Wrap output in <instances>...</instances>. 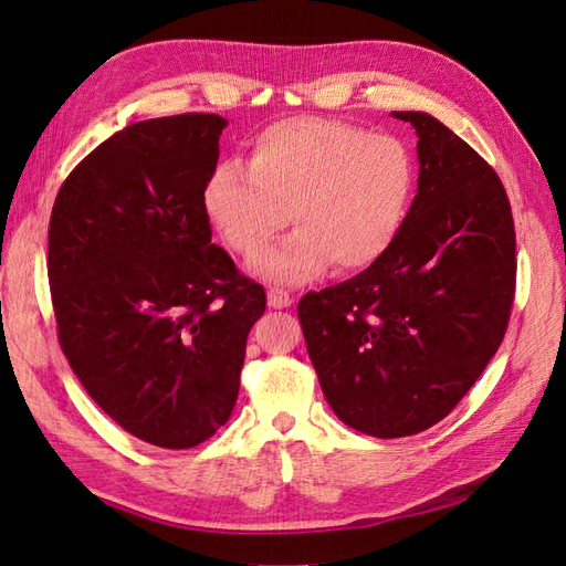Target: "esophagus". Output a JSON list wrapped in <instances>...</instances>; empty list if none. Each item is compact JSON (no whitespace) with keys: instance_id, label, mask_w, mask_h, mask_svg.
Listing matches in <instances>:
<instances>
[{"instance_id":"34e87169","label":"esophagus","mask_w":566,"mask_h":566,"mask_svg":"<svg viewBox=\"0 0 566 566\" xmlns=\"http://www.w3.org/2000/svg\"><path fill=\"white\" fill-rule=\"evenodd\" d=\"M266 300H269V306H273V310H285V306L295 304V295L287 293V290H283V287H269Z\"/></svg>"}]
</instances>
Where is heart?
Segmentation results:
<instances>
[{"label": "heart", "instance_id": "obj_1", "mask_svg": "<svg viewBox=\"0 0 566 566\" xmlns=\"http://www.w3.org/2000/svg\"><path fill=\"white\" fill-rule=\"evenodd\" d=\"M416 191V160L394 134L331 117H287L252 136L248 167L221 163L205 210L241 256L260 254L285 224L297 229L256 262L271 281L314 279L331 264L354 273L397 241Z\"/></svg>", "mask_w": 566, "mask_h": 566}]
</instances>
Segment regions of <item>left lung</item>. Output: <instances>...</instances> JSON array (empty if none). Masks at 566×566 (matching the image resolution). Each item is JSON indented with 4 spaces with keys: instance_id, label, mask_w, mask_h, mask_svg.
<instances>
[{
    "instance_id": "obj_1",
    "label": "left lung",
    "mask_w": 566,
    "mask_h": 566,
    "mask_svg": "<svg viewBox=\"0 0 566 566\" xmlns=\"http://www.w3.org/2000/svg\"><path fill=\"white\" fill-rule=\"evenodd\" d=\"M391 115L418 134L406 224L380 262L297 304L325 399L378 439L451 413L499 352L517 283L515 221L493 167L437 117Z\"/></svg>"
}]
</instances>
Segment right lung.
I'll use <instances>...</instances> for the list:
<instances>
[{
    "label": "right lung",
    "mask_w": 566,
    "mask_h": 566,
    "mask_svg": "<svg viewBox=\"0 0 566 566\" xmlns=\"http://www.w3.org/2000/svg\"><path fill=\"white\" fill-rule=\"evenodd\" d=\"M224 127L214 113L125 127L65 177L49 219L67 364L125 432L160 449H193L229 420L266 310L205 210Z\"/></svg>",
    "instance_id": "obj_1"
}]
</instances>
